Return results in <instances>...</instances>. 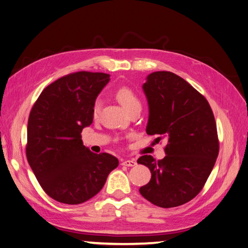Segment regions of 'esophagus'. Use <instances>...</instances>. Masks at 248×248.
<instances>
[{"mask_svg":"<svg viewBox=\"0 0 248 248\" xmlns=\"http://www.w3.org/2000/svg\"><path fill=\"white\" fill-rule=\"evenodd\" d=\"M122 164L125 167H134L136 166V161L134 159H126V160H123Z\"/></svg>","mask_w":248,"mask_h":248,"instance_id":"esophagus-1","label":"esophagus"}]
</instances>
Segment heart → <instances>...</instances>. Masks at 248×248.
I'll use <instances>...</instances> for the list:
<instances>
[{"label":"heart","mask_w":248,"mask_h":248,"mask_svg":"<svg viewBox=\"0 0 248 248\" xmlns=\"http://www.w3.org/2000/svg\"><path fill=\"white\" fill-rule=\"evenodd\" d=\"M116 98L128 112L136 109V108H141L140 99H139V97L137 96V94L129 87L119 88L116 91ZM100 107H101L100 100L99 99L95 100L92 108V114L94 117L98 116Z\"/></svg>","instance_id":"obj_1"}]
</instances>
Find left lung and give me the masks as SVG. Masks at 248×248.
Listing matches in <instances>:
<instances>
[{"label":"left lung","mask_w":248,"mask_h":248,"mask_svg":"<svg viewBox=\"0 0 248 248\" xmlns=\"http://www.w3.org/2000/svg\"><path fill=\"white\" fill-rule=\"evenodd\" d=\"M142 89L149 104L147 134L168 143L163 159L143 155L137 160L152 174L139 192L159 207L179 206L200 193L218 157L214 113L206 98L175 73H151Z\"/></svg>","instance_id":"left-lung-1"}]
</instances>
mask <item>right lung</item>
<instances>
[{"label":"right lung","mask_w":248,"mask_h":248,"mask_svg":"<svg viewBox=\"0 0 248 248\" xmlns=\"http://www.w3.org/2000/svg\"><path fill=\"white\" fill-rule=\"evenodd\" d=\"M110 75L79 71L44 89L30 111L26 156L37 181L52 199L79 204L96 195L118 167L111 154H95L81 140L93 122L92 108Z\"/></svg>","instance_id":"add662e5"}]
</instances>
